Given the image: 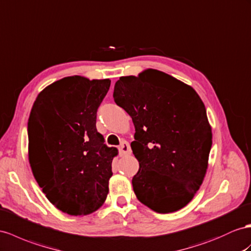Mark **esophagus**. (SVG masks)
Instances as JSON below:
<instances>
[{
  "label": "esophagus",
  "instance_id": "1",
  "mask_svg": "<svg viewBox=\"0 0 251 251\" xmlns=\"http://www.w3.org/2000/svg\"><path fill=\"white\" fill-rule=\"evenodd\" d=\"M119 151H120V155L121 156H127V155H130L131 153V149H130V145L126 141H123L122 144L119 147Z\"/></svg>",
  "mask_w": 251,
  "mask_h": 251
}]
</instances>
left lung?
Here are the masks:
<instances>
[{"label":"left lung","mask_w":251,"mask_h":251,"mask_svg":"<svg viewBox=\"0 0 251 251\" xmlns=\"http://www.w3.org/2000/svg\"><path fill=\"white\" fill-rule=\"evenodd\" d=\"M113 99L136 128L130 146L140 165L132 178L137 198L158 213L182 209L203 181L212 146L201 99L187 83L153 69L120 77Z\"/></svg>","instance_id":"obj_1"}]
</instances>
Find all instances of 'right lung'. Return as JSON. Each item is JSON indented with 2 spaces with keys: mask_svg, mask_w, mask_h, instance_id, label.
Returning <instances> with one entry per match:
<instances>
[{
  "mask_svg": "<svg viewBox=\"0 0 251 251\" xmlns=\"http://www.w3.org/2000/svg\"><path fill=\"white\" fill-rule=\"evenodd\" d=\"M110 79L69 76L38 94L28 119V160L55 207L88 215L105 202L115 147L96 129V112Z\"/></svg>",
  "mask_w": 251,
  "mask_h": 251,
  "instance_id": "add662e5",
  "label": "right lung"
}]
</instances>
